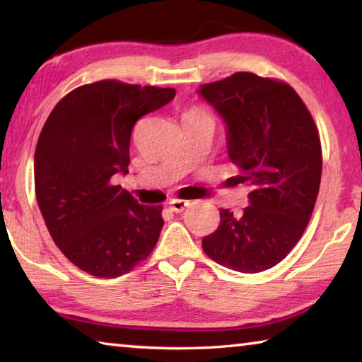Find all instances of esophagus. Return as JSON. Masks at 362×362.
<instances>
[{"mask_svg": "<svg viewBox=\"0 0 362 362\" xmlns=\"http://www.w3.org/2000/svg\"><path fill=\"white\" fill-rule=\"evenodd\" d=\"M189 206L188 201H183V199H173L169 203V209L175 212V214H180L187 209V207Z\"/></svg>", "mask_w": 362, "mask_h": 362, "instance_id": "obj_1", "label": "esophagus"}]
</instances>
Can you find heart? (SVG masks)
Returning a JSON list of instances; mask_svg holds the SVG:
<instances>
[{
	"label": "heart",
	"instance_id": "b5f03b06",
	"mask_svg": "<svg viewBox=\"0 0 362 362\" xmlns=\"http://www.w3.org/2000/svg\"><path fill=\"white\" fill-rule=\"evenodd\" d=\"M198 118H209V115L203 112V110H199V108H189V110H187L185 113H183V122L192 121V119H198Z\"/></svg>",
	"mask_w": 362,
	"mask_h": 362
}]
</instances>
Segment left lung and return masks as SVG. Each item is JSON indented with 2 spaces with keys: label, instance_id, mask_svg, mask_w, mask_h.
I'll use <instances>...</instances> for the list:
<instances>
[{
  "label": "left lung",
  "instance_id": "1",
  "mask_svg": "<svg viewBox=\"0 0 362 362\" xmlns=\"http://www.w3.org/2000/svg\"><path fill=\"white\" fill-rule=\"evenodd\" d=\"M199 94L226 122L235 183L250 185L249 206L220 209L203 238L207 257L240 273H260L286 259L302 238L320 192L322 151L308 108L289 84L238 71L201 84Z\"/></svg>",
  "mask_w": 362,
  "mask_h": 362
}]
</instances>
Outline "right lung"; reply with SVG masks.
Returning a JSON list of instances; mask_svg holds the SVG:
<instances>
[{"mask_svg":"<svg viewBox=\"0 0 362 362\" xmlns=\"http://www.w3.org/2000/svg\"><path fill=\"white\" fill-rule=\"evenodd\" d=\"M175 89L102 79L79 86L46 119L35 151V193L56 246L97 278L129 273L155 249L163 206H144L115 174H127L131 134Z\"/></svg>","mask_w":362,"mask_h":362,"instance_id":"add662e5","label":"right lung"}]
</instances>
